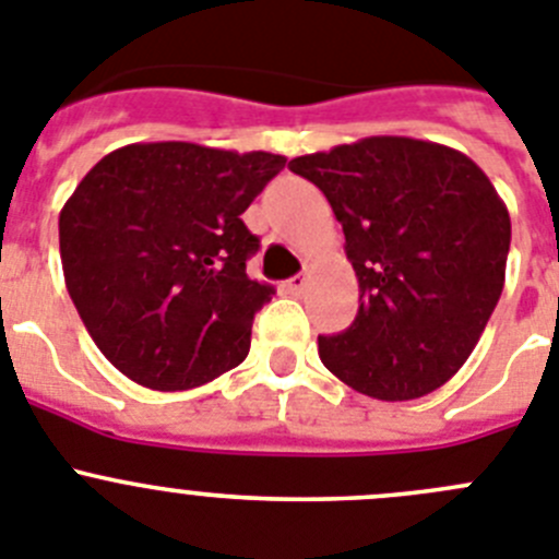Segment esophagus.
I'll return each mask as SVG.
<instances>
[{
	"label": "esophagus",
	"instance_id": "1",
	"mask_svg": "<svg viewBox=\"0 0 559 559\" xmlns=\"http://www.w3.org/2000/svg\"><path fill=\"white\" fill-rule=\"evenodd\" d=\"M306 284H309V278H306V275H292L289 281H286V289L292 292V295H300V292L306 289Z\"/></svg>",
	"mask_w": 559,
	"mask_h": 559
}]
</instances>
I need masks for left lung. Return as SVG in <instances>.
Instances as JSON below:
<instances>
[{
	"instance_id": "obj_1",
	"label": "left lung",
	"mask_w": 559,
	"mask_h": 559,
	"mask_svg": "<svg viewBox=\"0 0 559 559\" xmlns=\"http://www.w3.org/2000/svg\"><path fill=\"white\" fill-rule=\"evenodd\" d=\"M325 194L359 281L345 331L317 336L331 373L379 401L424 399L465 365L504 289L510 211L460 150L370 135L289 160Z\"/></svg>"
}]
</instances>
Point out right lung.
<instances>
[{"mask_svg": "<svg viewBox=\"0 0 559 559\" xmlns=\"http://www.w3.org/2000/svg\"><path fill=\"white\" fill-rule=\"evenodd\" d=\"M284 164L261 150L128 144L97 160L60 209L74 309L135 384L192 390L248 356L253 314L275 289L248 278L259 239L242 214Z\"/></svg>", "mask_w": 559, "mask_h": 559, "instance_id": "obj_1", "label": "right lung"}]
</instances>
